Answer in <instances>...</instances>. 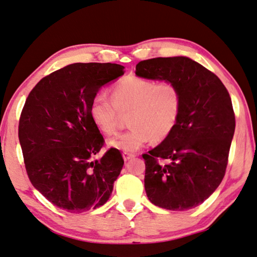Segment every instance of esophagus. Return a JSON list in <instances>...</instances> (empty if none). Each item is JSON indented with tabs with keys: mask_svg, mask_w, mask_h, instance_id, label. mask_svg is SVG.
Returning a JSON list of instances; mask_svg holds the SVG:
<instances>
[{
	"mask_svg": "<svg viewBox=\"0 0 257 257\" xmlns=\"http://www.w3.org/2000/svg\"><path fill=\"white\" fill-rule=\"evenodd\" d=\"M133 157H136V155H134V154H131V153H123L124 161H130V159H132Z\"/></svg>",
	"mask_w": 257,
	"mask_h": 257,
	"instance_id": "obj_1",
	"label": "esophagus"
}]
</instances>
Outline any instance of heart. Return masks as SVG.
Here are the masks:
<instances>
[{"label":"heart","mask_w":257,"mask_h":257,"mask_svg":"<svg viewBox=\"0 0 257 257\" xmlns=\"http://www.w3.org/2000/svg\"><path fill=\"white\" fill-rule=\"evenodd\" d=\"M183 106L182 91L173 82L128 75L111 89V99L96 94L91 101L90 117L95 127L106 136L116 132L121 115H127V131L109 140L111 148L132 153L148 144L161 142L178 125Z\"/></svg>","instance_id":"heart-1"}]
</instances>
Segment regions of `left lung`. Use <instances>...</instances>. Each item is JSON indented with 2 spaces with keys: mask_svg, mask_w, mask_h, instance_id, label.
Returning <instances> with one entry per match:
<instances>
[{
  "mask_svg": "<svg viewBox=\"0 0 257 257\" xmlns=\"http://www.w3.org/2000/svg\"><path fill=\"white\" fill-rule=\"evenodd\" d=\"M136 74L178 84L183 96L174 131L142 155L147 196L170 211L196 207L224 178L235 127L229 92L215 74L187 57L140 61Z\"/></svg>",
  "mask_w": 257,
  "mask_h": 257,
  "instance_id": "8db88e82",
  "label": "left lung"
}]
</instances>
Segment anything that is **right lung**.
<instances>
[{
	"label": "right lung",
	"instance_id": "add662e5",
	"mask_svg": "<svg viewBox=\"0 0 257 257\" xmlns=\"http://www.w3.org/2000/svg\"><path fill=\"white\" fill-rule=\"evenodd\" d=\"M117 64L68 65L36 84L19 119V142L34 187L50 203L70 213L102 206L111 195L124 159L104 144L90 117V104L101 86L124 75Z\"/></svg>",
	"mask_w": 257,
	"mask_h": 257
}]
</instances>
